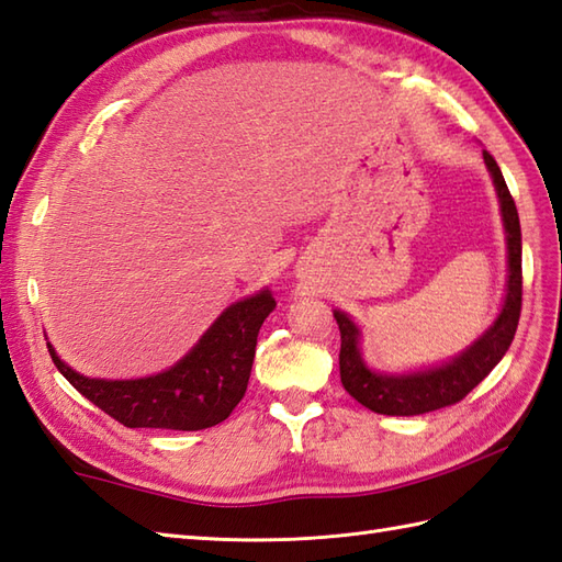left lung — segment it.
Masks as SVG:
<instances>
[{
	"label": "left lung",
	"mask_w": 562,
	"mask_h": 562,
	"mask_svg": "<svg viewBox=\"0 0 562 562\" xmlns=\"http://www.w3.org/2000/svg\"><path fill=\"white\" fill-rule=\"evenodd\" d=\"M485 166H488L497 199H501L505 233H507V259L509 279L507 297L501 317L481 339L473 344L467 353L454 358L452 363L435 368L418 375H380L366 368L358 353V329L344 313H334L341 331V353L339 370L344 390L351 394L358 404L375 411L382 416H418L428 411H438L461 402L473 386H476L488 372L501 363L505 351L515 339L519 315H521V231L515 199L509 194L501 168L495 158L483 151Z\"/></svg>",
	"instance_id": "1"
}]
</instances>
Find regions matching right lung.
<instances>
[{
	"label": "right lung",
	"mask_w": 562,
	"mask_h": 562,
	"mask_svg": "<svg viewBox=\"0 0 562 562\" xmlns=\"http://www.w3.org/2000/svg\"><path fill=\"white\" fill-rule=\"evenodd\" d=\"M261 291L231 305L176 368L142 380H89L67 368L47 344L67 382L127 428L204 430L226 420L245 396L261 322L273 310Z\"/></svg>",
	"instance_id": "1"
}]
</instances>
